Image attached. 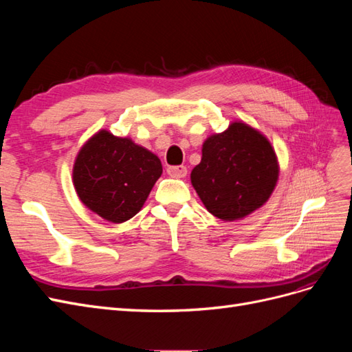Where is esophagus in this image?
I'll list each match as a JSON object with an SVG mask.
<instances>
[{"mask_svg":"<svg viewBox=\"0 0 352 352\" xmlns=\"http://www.w3.org/2000/svg\"><path fill=\"white\" fill-rule=\"evenodd\" d=\"M167 173L170 176H173V177H185L186 173H188V170H186L185 166H168Z\"/></svg>","mask_w":352,"mask_h":352,"instance_id":"34e87169","label":"esophagus"}]
</instances>
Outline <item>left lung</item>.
I'll use <instances>...</instances> for the list:
<instances>
[{"instance_id":"1","label":"left lung","mask_w":352,"mask_h":352,"mask_svg":"<svg viewBox=\"0 0 352 352\" xmlns=\"http://www.w3.org/2000/svg\"><path fill=\"white\" fill-rule=\"evenodd\" d=\"M279 179L274 148L260 131L235 120L202 144L190 184L202 204L220 220L235 221L263 207Z\"/></svg>"}]
</instances>
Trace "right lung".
I'll list each match as a JSON object with an SVG mask.
<instances>
[{
    "label": "right lung",
    "instance_id": "add662e5",
    "mask_svg": "<svg viewBox=\"0 0 352 352\" xmlns=\"http://www.w3.org/2000/svg\"><path fill=\"white\" fill-rule=\"evenodd\" d=\"M163 173L160 158L131 138L101 129L82 145L73 164L79 199L111 223L132 219Z\"/></svg>",
    "mask_w": 352,
    "mask_h": 352
}]
</instances>
